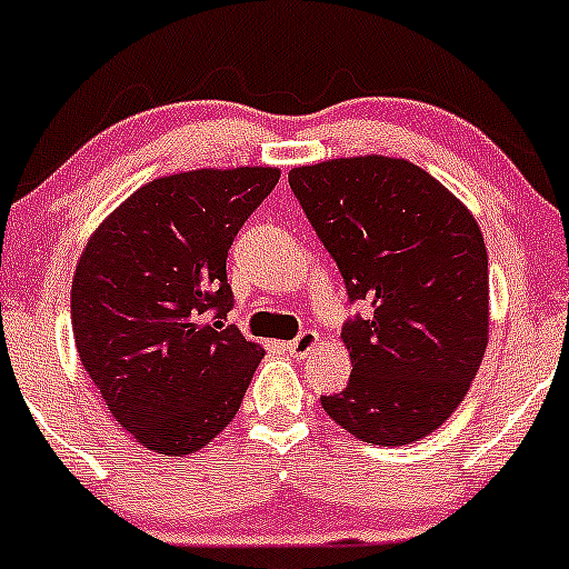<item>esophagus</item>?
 <instances>
[{"label":"esophagus","instance_id":"1","mask_svg":"<svg viewBox=\"0 0 569 569\" xmlns=\"http://www.w3.org/2000/svg\"><path fill=\"white\" fill-rule=\"evenodd\" d=\"M318 345H321V337H318L316 331H302V335H299L297 339H291V342H286L283 348H286V352H289V356H293V358H307L312 350L318 348Z\"/></svg>","mask_w":569,"mask_h":569}]
</instances>
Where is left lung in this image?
<instances>
[{
  "label": "left lung",
  "mask_w": 569,
  "mask_h": 569,
  "mask_svg": "<svg viewBox=\"0 0 569 569\" xmlns=\"http://www.w3.org/2000/svg\"><path fill=\"white\" fill-rule=\"evenodd\" d=\"M291 192L371 312L345 323L352 375L323 396L356 439L401 447L433 433L471 388L489 339L487 246L473 213L409 160L291 168Z\"/></svg>",
  "instance_id": "obj_1"
}]
</instances>
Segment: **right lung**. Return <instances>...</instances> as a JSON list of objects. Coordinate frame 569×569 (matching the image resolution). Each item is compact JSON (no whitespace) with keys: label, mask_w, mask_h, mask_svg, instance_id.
<instances>
[{"label":"right lung","mask_w":569,"mask_h":569,"mask_svg":"<svg viewBox=\"0 0 569 569\" xmlns=\"http://www.w3.org/2000/svg\"><path fill=\"white\" fill-rule=\"evenodd\" d=\"M278 168H200L149 181L90 234L71 326L114 420L158 455L198 452L232 422L264 350L224 326L227 251Z\"/></svg>","instance_id":"right-lung-1"}]
</instances>
